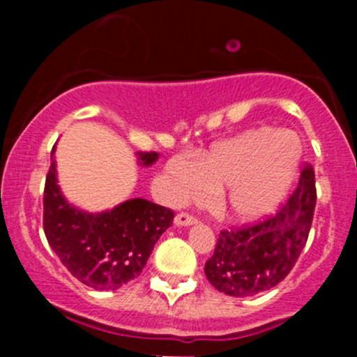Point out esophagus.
<instances>
[{
    "mask_svg": "<svg viewBox=\"0 0 357 357\" xmlns=\"http://www.w3.org/2000/svg\"><path fill=\"white\" fill-rule=\"evenodd\" d=\"M174 222L178 226H190V225H195L197 218L193 214H190V212H179V214L174 218Z\"/></svg>",
    "mask_w": 357,
    "mask_h": 357,
    "instance_id": "esophagus-1",
    "label": "esophagus"
}]
</instances>
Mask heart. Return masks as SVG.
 I'll use <instances>...</instances> for the list:
<instances>
[{
    "instance_id": "obj_1",
    "label": "heart",
    "mask_w": 357,
    "mask_h": 357,
    "mask_svg": "<svg viewBox=\"0 0 357 357\" xmlns=\"http://www.w3.org/2000/svg\"><path fill=\"white\" fill-rule=\"evenodd\" d=\"M301 153V142L291 131L250 129L214 145L200 160L172 157L167 164L171 193L174 200L186 202L225 188L221 211L236 221H255L285 199Z\"/></svg>"
}]
</instances>
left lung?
<instances>
[{"label": "left lung", "mask_w": 357, "mask_h": 357, "mask_svg": "<svg viewBox=\"0 0 357 357\" xmlns=\"http://www.w3.org/2000/svg\"><path fill=\"white\" fill-rule=\"evenodd\" d=\"M316 207L314 169L305 164L297 188L275 215L221 229L205 276L231 297H250L289 276L307 243Z\"/></svg>", "instance_id": "obj_1"}]
</instances>
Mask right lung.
Here are the masks:
<instances>
[{
    "label": "right lung",
    "instance_id": "add662e5",
    "mask_svg": "<svg viewBox=\"0 0 357 357\" xmlns=\"http://www.w3.org/2000/svg\"><path fill=\"white\" fill-rule=\"evenodd\" d=\"M138 158L143 165H150L157 160V153L139 152ZM172 219L171 208L143 199L128 200L102 214L77 211L60 193L52 160L43 197L45 235L72 276L91 289H121L142 275Z\"/></svg>",
    "mask_w": 357,
    "mask_h": 357
}]
</instances>
